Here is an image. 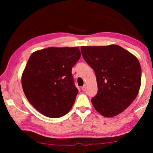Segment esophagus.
I'll return each instance as SVG.
<instances>
[{
  "label": "esophagus",
  "mask_w": 153,
  "mask_h": 153,
  "mask_svg": "<svg viewBox=\"0 0 153 153\" xmlns=\"http://www.w3.org/2000/svg\"><path fill=\"white\" fill-rule=\"evenodd\" d=\"M86 85H83V86H82V88H81V89H82V91H85V90H86Z\"/></svg>",
  "instance_id": "34e87169"
}]
</instances>
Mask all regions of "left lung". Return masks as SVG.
I'll use <instances>...</instances> for the list:
<instances>
[{"mask_svg":"<svg viewBox=\"0 0 153 153\" xmlns=\"http://www.w3.org/2000/svg\"><path fill=\"white\" fill-rule=\"evenodd\" d=\"M82 56L93 68L98 85L91 99L106 117L119 114L132 103L141 85L142 70L136 57L119 45L81 47Z\"/></svg>","mask_w":153,"mask_h":153,"instance_id":"left-lung-1","label":"left lung"}]
</instances>
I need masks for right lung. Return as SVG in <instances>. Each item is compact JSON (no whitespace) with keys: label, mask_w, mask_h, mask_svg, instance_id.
<instances>
[{"label":"right lung","mask_w":153,"mask_h":153,"mask_svg":"<svg viewBox=\"0 0 153 153\" xmlns=\"http://www.w3.org/2000/svg\"><path fill=\"white\" fill-rule=\"evenodd\" d=\"M80 57L78 47H49L30 56L22 84L28 101L40 113L59 118L71 109L78 93L72 68Z\"/></svg>","instance_id":"1"}]
</instances>
